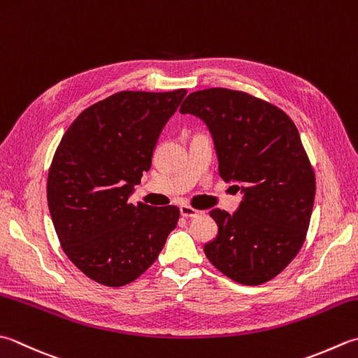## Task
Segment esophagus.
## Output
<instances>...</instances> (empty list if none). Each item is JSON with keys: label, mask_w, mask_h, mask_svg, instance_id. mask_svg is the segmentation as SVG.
<instances>
[{"label": "esophagus", "mask_w": 358, "mask_h": 358, "mask_svg": "<svg viewBox=\"0 0 358 358\" xmlns=\"http://www.w3.org/2000/svg\"><path fill=\"white\" fill-rule=\"evenodd\" d=\"M180 214H181V217H186V219H192V217H199L203 213L199 211V209L189 206V205H181L180 206Z\"/></svg>", "instance_id": "1"}]
</instances>
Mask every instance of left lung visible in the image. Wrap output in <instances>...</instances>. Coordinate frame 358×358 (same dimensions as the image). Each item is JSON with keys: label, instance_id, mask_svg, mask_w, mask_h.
Here are the masks:
<instances>
[{"label": "left lung", "instance_id": "1", "mask_svg": "<svg viewBox=\"0 0 358 358\" xmlns=\"http://www.w3.org/2000/svg\"><path fill=\"white\" fill-rule=\"evenodd\" d=\"M180 113L208 125L220 177L243 194L233 215L209 213L219 233L205 245L206 257L239 284L270 281L303 247L317 189L296 125L276 105L228 88L194 91Z\"/></svg>", "mask_w": 358, "mask_h": 358}]
</instances>
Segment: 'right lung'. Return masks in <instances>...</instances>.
Returning a JSON list of instances; mask_svg holds the SVG:
<instances>
[{
    "mask_svg": "<svg viewBox=\"0 0 358 358\" xmlns=\"http://www.w3.org/2000/svg\"><path fill=\"white\" fill-rule=\"evenodd\" d=\"M186 93L119 91L83 110L57 145L48 173L49 213L69 261L96 282L135 281L177 227V206L133 205L129 197Z\"/></svg>",
    "mask_w": 358,
    "mask_h": 358,
    "instance_id": "1",
    "label": "right lung"
}]
</instances>
